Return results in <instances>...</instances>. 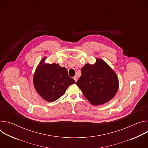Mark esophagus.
<instances>
[{"label": "esophagus", "instance_id": "obj_1", "mask_svg": "<svg viewBox=\"0 0 148 148\" xmlns=\"http://www.w3.org/2000/svg\"><path fill=\"white\" fill-rule=\"evenodd\" d=\"M74 79L75 80V82H77V80H78V77H77V76H75V77H74Z\"/></svg>", "mask_w": 148, "mask_h": 148}]
</instances>
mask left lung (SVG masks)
Returning a JSON list of instances; mask_svg holds the SVG:
<instances>
[{"label": "left lung", "mask_w": 148, "mask_h": 148, "mask_svg": "<svg viewBox=\"0 0 148 148\" xmlns=\"http://www.w3.org/2000/svg\"><path fill=\"white\" fill-rule=\"evenodd\" d=\"M77 82L84 95L94 105H102L114 98L119 88L116 73L100 58L94 64H87L81 70Z\"/></svg>", "instance_id": "1"}]
</instances>
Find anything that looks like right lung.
Here are the masks:
<instances>
[{
    "label": "right lung",
    "instance_id": "1",
    "mask_svg": "<svg viewBox=\"0 0 148 148\" xmlns=\"http://www.w3.org/2000/svg\"><path fill=\"white\" fill-rule=\"evenodd\" d=\"M44 57L40 62L33 76L37 92L45 101L53 102L64 94L67 88L75 82L68 75L65 67L58 64H46Z\"/></svg>",
    "mask_w": 148,
    "mask_h": 148
}]
</instances>
